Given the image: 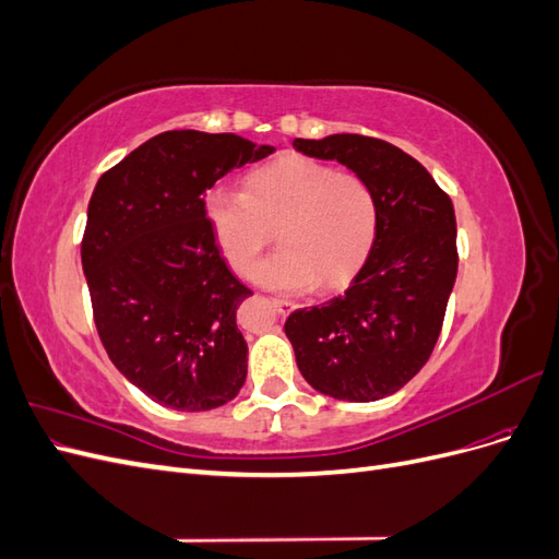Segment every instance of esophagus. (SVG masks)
Wrapping results in <instances>:
<instances>
[{
  "label": "esophagus",
  "mask_w": 559,
  "mask_h": 559,
  "mask_svg": "<svg viewBox=\"0 0 559 559\" xmlns=\"http://www.w3.org/2000/svg\"><path fill=\"white\" fill-rule=\"evenodd\" d=\"M273 306H275V310H277L280 314H286V312H289V310L294 308V302L286 300V298H273Z\"/></svg>",
  "instance_id": "obj_1"
}]
</instances>
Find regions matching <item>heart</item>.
<instances>
[{
  "mask_svg": "<svg viewBox=\"0 0 559 559\" xmlns=\"http://www.w3.org/2000/svg\"><path fill=\"white\" fill-rule=\"evenodd\" d=\"M205 214L218 249L247 275L277 228L273 257L253 270L267 289L300 294L335 289L357 273L378 233V198L357 173L308 156H284L253 170L245 193L212 189Z\"/></svg>",
  "mask_w": 559,
  "mask_h": 559,
  "instance_id": "1",
  "label": "heart"
}]
</instances>
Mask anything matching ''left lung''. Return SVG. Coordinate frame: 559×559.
Segmentation results:
<instances>
[{
    "label": "left lung",
    "instance_id": "obj_1",
    "mask_svg": "<svg viewBox=\"0 0 559 559\" xmlns=\"http://www.w3.org/2000/svg\"><path fill=\"white\" fill-rule=\"evenodd\" d=\"M294 146L343 163L373 186L378 233L347 292L292 312L284 333L317 392L357 403L384 399L419 373L441 335L460 263L452 200L389 142L331 134Z\"/></svg>",
    "mask_w": 559,
    "mask_h": 559
}]
</instances>
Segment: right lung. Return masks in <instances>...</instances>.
I'll return each mask as SVG.
<instances>
[{"label":"right lung","mask_w":559,"mask_h":559,"mask_svg":"<svg viewBox=\"0 0 559 559\" xmlns=\"http://www.w3.org/2000/svg\"><path fill=\"white\" fill-rule=\"evenodd\" d=\"M233 132L167 130L99 177L81 240L93 319L109 359L165 408L212 411L238 396L251 296L218 251L205 191L273 154Z\"/></svg>","instance_id":"obj_1"}]
</instances>
